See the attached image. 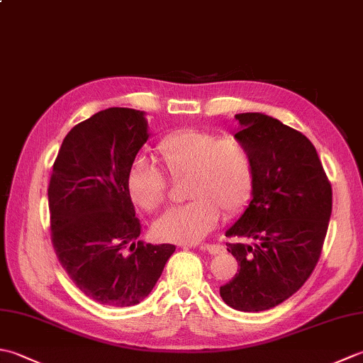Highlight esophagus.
<instances>
[{"instance_id":"obj_1","label":"esophagus","mask_w":363,"mask_h":363,"mask_svg":"<svg viewBox=\"0 0 363 363\" xmlns=\"http://www.w3.org/2000/svg\"><path fill=\"white\" fill-rule=\"evenodd\" d=\"M184 248H186V246H189V248H191V246H199V250H203V251H207L209 254H212V256H217V254H221L223 251H225V248H223V246H220V245H209V243H204V245H182Z\"/></svg>"}]
</instances>
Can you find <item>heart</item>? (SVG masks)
<instances>
[{"instance_id":"obj_1","label":"heart","mask_w":363,"mask_h":363,"mask_svg":"<svg viewBox=\"0 0 363 363\" xmlns=\"http://www.w3.org/2000/svg\"><path fill=\"white\" fill-rule=\"evenodd\" d=\"M157 159L169 176L187 174L184 194L190 198L154 221L152 230L160 240L196 243L215 228L221 211L233 215L250 199L252 159L235 137L218 138L198 129L177 130L157 145ZM126 187L130 201L145 212L159 209L165 201V176L143 157L130 165Z\"/></svg>"}]
</instances>
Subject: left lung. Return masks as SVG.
I'll use <instances>...</instances> for the list:
<instances>
[{
  "label": "left lung",
  "mask_w": 363,
  "mask_h": 363,
  "mask_svg": "<svg viewBox=\"0 0 363 363\" xmlns=\"http://www.w3.org/2000/svg\"><path fill=\"white\" fill-rule=\"evenodd\" d=\"M234 137L248 148L251 201L226 237L240 269L220 287L228 306L262 312L284 303L309 279L320 259L333 212V189L312 142L277 118L237 113Z\"/></svg>",
  "instance_id": "8db88e82"
}]
</instances>
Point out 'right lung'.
I'll list each match as a JSON object with an SVG mask.
<instances>
[{
	"label": "right lung",
	"mask_w": 363,
	"mask_h": 363,
	"mask_svg": "<svg viewBox=\"0 0 363 363\" xmlns=\"http://www.w3.org/2000/svg\"><path fill=\"white\" fill-rule=\"evenodd\" d=\"M151 137L140 111L111 107L64 138L48 189L52 246L82 293L113 307L150 295L174 245H145L126 179ZM130 244V255L124 250Z\"/></svg>",
	"instance_id": "right-lung-1"
}]
</instances>
